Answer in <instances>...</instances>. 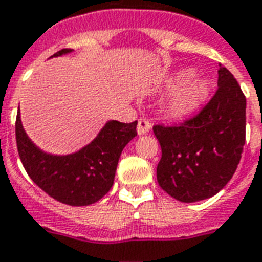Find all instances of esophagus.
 Listing matches in <instances>:
<instances>
[{
	"label": "esophagus",
	"instance_id": "esophagus-1",
	"mask_svg": "<svg viewBox=\"0 0 262 262\" xmlns=\"http://www.w3.org/2000/svg\"><path fill=\"white\" fill-rule=\"evenodd\" d=\"M151 129V124H150V121L146 120V119H139L138 120V135H144V134H147L148 131Z\"/></svg>",
	"mask_w": 262,
	"mask_h": 262
}]
</instances>
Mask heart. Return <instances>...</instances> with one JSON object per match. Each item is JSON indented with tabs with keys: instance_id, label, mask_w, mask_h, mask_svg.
I'll list each match as a JSON object with an SVG mask.
<instances>
[{
	"instance_id": "obj_1",
	"label": "heart",
	"mask_w": 262,
	"mask_h": 262,
	"mask_svg": "<svg viewBox=\"0 0 262 262\" xmlns=\"http://www.w3.org/2000/svg\"><path fill=\"white\" fill-rule=\"evenodd\" d=\"M193 77L194 73L192 70H184L177 75L173 86L176 88L189 82ZM208 95H210V83L207 81L200 79V81L190 83L173 98L170 104V114L174 118H184V116L193 114L194 111H198L203 102L206 101Z\"/></svg>"
}]
</instances>
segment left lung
<instances>
[{
	"label": "left lung",
	"mask_w": 262,
	"mask_h": 262,
	"mask_svg": "<svg viewBox=\"0 0 262 262\" xmlns=\"http://www.w3.org/2000/svg\"><path fill=\"white\" fill-rule=\"evenodd\" d=\"M162 157L160 187L171 198L194 203L226 187L239 164L246 133V98L234 75L219 64L217 91L181 124L154 125Z\"/></svg>",
	"instance_id": "obj_1"
}]
</instances>
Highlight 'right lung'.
<instances>
[{"label":"right lung","mask_w":262,"mask_h":262,"mask_svg":"<svg viewBox=\"0 0 262 262\" xmlns=\"http://www.w3.org/2000/svg\"><path fill=\"white\" fill-rule=\"evenodd\" d=\"M73 50L63 48L52 56ZM51 56V58H52ZM138 121H106L97 137L85 147L68 156H54L37 147L23 128L20 110L16 118V143L23 166L37 187L58 202L73 207L91 206L114 185L119 158L133 138Z\"/></svg>","instance_id":"right-lung-1"}]
</instances>
